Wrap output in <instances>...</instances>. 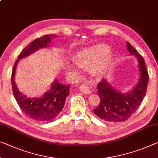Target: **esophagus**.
<instances>
[{
	"label": "esophagus",
	"mask_w": 158,
	"mask_h": 158,
	"mask_svg": "<svg viewBox=\"0 0 158 158\" xmlns=\"http://www.w3.org/2000/svg\"><path fill=\"white\" fill-rule=\"evenodd\" d=\"M79 90L84 94H91V92H92V91L88 86L86 85H84V84L79 86Z\"/></svg>",
	"instance_id": "obj_1"
}]
</instances>
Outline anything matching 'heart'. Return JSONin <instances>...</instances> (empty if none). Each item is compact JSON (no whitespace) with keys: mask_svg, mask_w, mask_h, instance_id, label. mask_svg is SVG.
<instances>
[{"mask_svg":"<svg viewBox=\"0 0 158 158\" xmlns=\"http://www.w3.org/2000/svg\"><path fill=\"white\" fill-rule=\"evenodd\" d=\"M114 52L105 44H96L80 49L75 55V61L67 64L68 69L77 71L80 66H89L93 64L91 71L95 76H101L107 69L111 62Z\"/></svg>","mask_w":158,"mask_h":158,"instance_id":"1","label":"heart"}]
</instances>
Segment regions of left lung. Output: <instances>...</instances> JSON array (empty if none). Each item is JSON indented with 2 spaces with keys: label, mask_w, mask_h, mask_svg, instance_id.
Segmentation results:
<instances>
[{
  "label": "left lung",
  "mask_w": 158,
  "mask_h": 158,
  "mask_svg": "<svg viewBox=\"0 0 158 158\" xmlns=\"http://www.w3.org/2000/svg\"><path fill=\"white\" fill-rule=\"evenodd\" d=\"M126 45L129 55L135 56L138 62L140 77L136 85L126 94L117 90L107 79L102 80L97 85L101 102L94 112L99 118L110 123L125 121L131 117L142 103L147 90L149 77L145 61L128 42Z\"/></svg>",
  "instance_id": "obj_1"
}]
</instances>
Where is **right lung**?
Here are the masks:
<instances>
[{"label":"right lung","instance_id":"right-lung-1","mask_svg":"<svg viewBox=\"0 0 158 158\" xmlns=\"http://www.w3.org/2000/svg\"><path fill=\"white\" fill-rule=\"evenodd\" d=\"M55 37L53 35H47L30 42L18 56L12 72L11 83L16 102L28 117L37 121H51L59 116L64 106L66 98L69 95L70 86L62 84L55 79L51 84L49 90L40 97H27L19 91L15 84L16 68L21 59L26 57L40 49L49 48L52 38Z\"/></svg>","mask_w":158,"mask_h":158}]
</instances>
